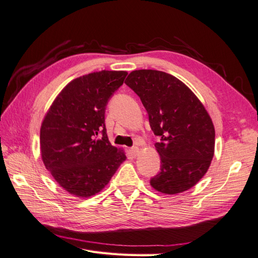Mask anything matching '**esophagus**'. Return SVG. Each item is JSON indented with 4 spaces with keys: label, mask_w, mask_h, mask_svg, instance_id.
Returning a JSON list of instances; mask_svg holds the SVG:
<instances>
[{
    "label": "esophagus",
    "mask_w": 258,
    "mask_h": 258,
    "mask_svg": "<svg viewBox=\"0 0 258 258\" xmlns=\"http://www.w3.org/2000/svg\"><path fill=\"white\" fill-rule=\"evenodd\" d=\"M130 153H131L132 155L137 156V155L139 154V147H138V146H134V147H131V148H130Z\"/></svg>",
    "instance_id": "obj_1"
}]
</instances>
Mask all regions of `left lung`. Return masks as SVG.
<instances>
[{
    "label": "left lung",
    "mask_w": 258,
    "mask_h": 258,
    "mask_svg": "<svg viewBox=\"0 0 258 258\" xmlns=\"http://www.w3.org/2000/svg\"><path fill=\"white\" fill-rule=\"evenodd\" d=\"M142 101L150 126L160 142V171L151 185L174 195L196 185L214 155L215 130L205 106L176 77L156 70L131 72L126 82Z\"/></svg>",
    "instance_id": "8db88e82"
}]
</instances>
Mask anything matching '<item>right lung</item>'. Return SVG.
Wrapping results in <instances>:
<instances>
[{"label":"right lung","instance_id":"1","mask_svg":"<svg viewBox=\"0 0 258 258\" xmlns=\"http://www.w3.org/2000/svg\"><path fill=\"white\" fill-rule=\"evenodd\" d=\"M124 71H100L69 83L53 101L41 128L44 165L56 182L74 196L99 192L126 159L112 146L105 110L123 84Z\"/></svg>","mask_w":258,"mask_h":258}]
</instances>
